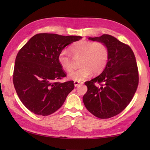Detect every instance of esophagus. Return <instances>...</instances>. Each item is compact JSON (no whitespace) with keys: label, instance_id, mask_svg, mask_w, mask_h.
<instances>
[{"label":"esophagus","instance_id":"esophagus-1","mask_svg":"<svg viewBox=\"0 0 150 150\" xmlns=\"http://www.w3.org/2000/svg\"><path fill=\"white\" fill-rule=\"evenodd\" d=\"M83 84V82H80V81H74V86L76 87V86H79L80 84Z\"/></svg>","mask_w":150,"mask_h":150}]
</instances>
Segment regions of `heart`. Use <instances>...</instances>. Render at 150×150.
Wrapping results in <instances>:
<instances>
[{"label":"heart","mask_w":150,"mask_h":150,"mask_svg":"<svg viewBox=\"0 0 150 150\" xmlns=\"http://www.w3.org/2000/svg\"><path fill=\"white\" fill-rule=\"evenodd\" d=\"M70 53L74 59H79L77 70L69 73L68 78L75 81H82L88 78L92 72L100 73L106 68L109 59L107 46L101 42L82 40L75 42L70 47ZM59 62L63 69L68 71L73 68V61L71 54L62 50L58 57Z\"/></svg>","instance_id":"obj_1"}]
</instances>
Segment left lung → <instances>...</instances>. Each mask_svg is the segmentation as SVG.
<instances>
[{
  "mask_svg": "<svg viewBox=\"0 0 150 150\" xmlns=\"http://www.w3.org/2000/svg\"><path fill=\"white\" fill-rule=\"evenodd\" d=\"M88 39L104 43L109 59L99 75L85 82L88 91L83 102L93 115L108 119L122 111L134 96L139 84L137 64L131 47L115 37L104 34Z\"/></svg>",
  "mask_w": 150,
  "mask_h": 150,
  "instance_id": "obj_1",
  "label": "left lung"
}]
</instances>
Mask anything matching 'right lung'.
I'll return each instance as SVG.
<instances>
[{
    "instance_id": "add662e5",
    "label": "right lung",
    "mask_w": 150,
    "mask_h": 150,
    "mask_svg": "<svg viewBox=\"0 0 150 150\" xmlns=\"http://www.w3.org/2000/svg\"><path fill=\"white\" fill-rule=\"evenodd\" d=\"M81 39L39 33L19 50L13 81L20 100L31 112L42 116L55 112L74 89L73 81H57L66 76L58 57L66 46Z\"/></svg>"
}]
</instances>
